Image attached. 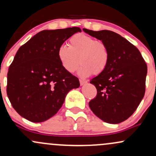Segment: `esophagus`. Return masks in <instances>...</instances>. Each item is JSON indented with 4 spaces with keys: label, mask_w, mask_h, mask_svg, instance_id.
I'll use <instances>...</instances> for the list:
<instances>
[{
    "label": "esophagus",
    "mask_w": 156,
    "mask_h": 156,
    "mask_svg": "<svg viewBox=\"0 0 156 156\" xmlns=\"http://www.w3.org/2000/svg\"><path fill=\"white\" fill-rule=\"evenodd\" d=\"M86 83H87V80H83V79H80V85L83 86V85H84V84H86Z\"/></svg>",
    "instance_id": "esophagus-1"
}]
</instances>
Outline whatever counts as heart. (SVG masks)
Wrapping results in <instances>:
<instances>
[{
    "label": "heart",
    "mask_w": 156,
    "mask_h": 156,
    "mask_svg": "<svg viewBox=\"0 0 156 156\" xmlns=\"http://www.w3.org/2000/svg\"><path fill=\"white\" fill-rule=\"evenodd\" d=\"M58 58L64 69L69 73L76 72L81 64L79 73L87 77L92 73L99 75L106 69L110 52L103 41L96 40L83 34H77L69 39V46H59Z\"/></svg>",
    "instance_id": "heart-1"
}]
</instances>
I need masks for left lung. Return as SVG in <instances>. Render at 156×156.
Here are the masks:
<instances>
[{
  "mask_svg": "<svg viewBox=\"0 0 156 156\" xmlns=\"http://www.w3.org/2000/svg\"><path fill=\"white\" fill-rule=\"evenodd\" d=\"M83 31L103 41L110 52L106 69L90 80L97 95L89 105L100 119L118 124L136 110L145 93L147 67L138 48L115 32L108 30Z\"/></svg>",
  "mask_w": 156,
  "mask_h": 156,
  "instance_id": "obj_1",
  "label": "left lung"
}]
</instances>
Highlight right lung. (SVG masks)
<instances>
[{
	"label": "right lung",
	"mask_w": 156,
	"mask_h": 156,
	"mask_svg": "<svg viewBox=\"0 0 156 156\" xmlns=\"http://www.w3.org/2000/svg\"><path fill=\"white\" fill-rule=\"evenodd\" d=\"M80 28L44 30L21 46L7 74L6 93L21 117L42 122L54 116L79 80L66 71L58 58L60 45Z\"/></svg>",
	"instance_id": "right-lung-1"
}]
</instances>
